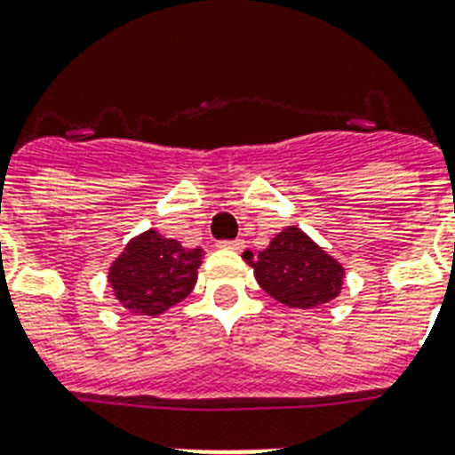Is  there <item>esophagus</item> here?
Instances as JSON below:
<instances>
[{"label": "esophagus", "mask_w": 455, "mask_h": 455, "mask_svg": "<svg viewBox=\"0 0 455 455\" xmlns=\"http://www.w3.org/2000/svg\"><path fill=\"white\" fill-rule=\"evenodd\" d=\"M219 249L242 251L243 249V239H223V242H219Z\"/></svg>", "instance_id": "obj_1"}]
</instances>
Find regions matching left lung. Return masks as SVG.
<instances>
[{
    "label": "left lung",
    "instance_id": "obj_1",
    "mask_svg": "<svg viewBox=\"0 0 455 455\" xmlns=\"http://www.w3.org/2000/svg\"><path fill=\"white\" fill-rule=\"evenodd\" d=\"M251 260V253L243 255ZM255 279L274 299L286 307L311 309L339 292L344 269L298 228L274 236L258 260L251 262Z\"/></svg>",
    "mask_w": 455,
    "mask_h": 455
}]
</instances>
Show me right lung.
<instances>
[{"label":"right lung","instance_id":"obj_1","mask_svg":"<svg viewBox=\"0 0 455 455\" xmlns=\"http://www.w3.org/2000/svg\"><path fill=\"white\" fill-rule=\"evenodd\" d=\"M200 262V249H183L174 239L148 230L111 265L108 281L125 309L156 316L190 295Z\"/></svg>","mask_w":455,"mask_h":455}]
</instances>
